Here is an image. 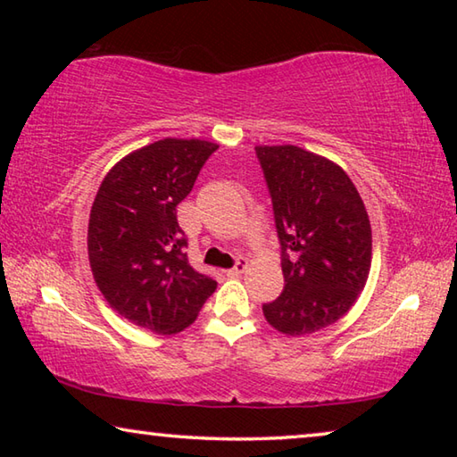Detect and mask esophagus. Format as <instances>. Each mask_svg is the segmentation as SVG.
<instances>
[{
  "label": "esophagus",
  "instance_id": "34e87169",
  "mask_svg": "<svg viewBox=\"0 0 457 457\" xmlns=\"http://www.w3.org/2000/svg\"><path fill=\"white\" fill-rule=\"evenodd\" d=\"M245 268H247V260H245V258H237L236 266H234V268H229V270H226V274H228V276H239V274L244 272Z\"/></svg>",
  "mask_w": 457,
  "mask_h": 457
}]
</instances>
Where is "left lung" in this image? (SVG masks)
Masks as SVG:
<instances>
[{
	"mask_svg": "<svg viewBox=\"0 0 457 457\" xmlns=\"http://www.w3.org/2000/svg\"><path fill=\"white\" fill-rule=\"evenodd\" d=\"M272 197L284 290L262 306L276 330L303 337L337 322L365 288L370 223L357 187L332 161L294 145L256 146Z\"/></svg>",
	"mask_w": 457,
	"mask_h": 457,
	"instance_id": "left-lung-1",
	"label": "left lung"
}]
</instances>
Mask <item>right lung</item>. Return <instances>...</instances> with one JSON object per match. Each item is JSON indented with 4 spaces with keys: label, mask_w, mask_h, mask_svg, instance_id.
Listing matches in <instances>:
<instances>
[{
    "label": "right lung",
    "mask_w": 457,
    "mask_h": 457,
    "mask_svg": "<svg viewBox=\"0 0 457 457\" xmlns=\"http://www.w3.org/2000/svg\"><path fill=\"white\" fill-rule=\"evenodd\" d=\"M218 145L163 138L119 161L96 193L88 260L106 303L130 322L175 335L197 319L218 282L193 270L177 205Z\"/></svg>",
    "instance_id": "1"
}]
</instances>
